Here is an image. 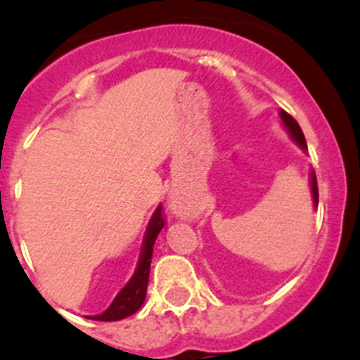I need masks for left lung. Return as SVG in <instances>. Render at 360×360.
I'll use <instances>...</instances> for the list:
<instances>
[{
	"mask_svg": "<svg viewBox=\"0 0 360 360\" xmlns=\"http://www.w3.org/2000/svg\"><path fill=\"white\" fill-rule=\"evenodd\" d=\"M278 115H281V120H282V124H284V127L288 129V133L291 134V139H293L295 142L302 147V149L307 150L305 136H304V133H302V129H300V126H298L297 120H295L290 113L284 112V110H281V112H278ZM311 193H312V202H314V207H318V183H316V176H314V172H311Z\"/></svg>",
	"mask_w": 360,
	"mask_h": 360,
	"instance_id": "8db88e82",
	"label": "left lung"
}]
</instances>
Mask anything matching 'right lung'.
<instances>
[{
  "mask_svg": "<svg viewBox=\"0 0 360 360\" xmlns=\"http://www.w3.org/2000/svg\"><path fill=\"white\" fill-rule=\"evenodd\" d=\"M165 226V220L161 217V206L156 207L153 218H150L149 226H147L146 238H143V247L142 254H140L139 266L136 271L131 277V281L127 282L126 286L120 290V293L117 295L115 300L112 302L108 309L96 316H90V320L97 321H119L124 318L131 316L134 312L142 307L143 300H146L147 293V284H149V271H150V259H153V248L154 241H156L158 234L161 233Z\"/></svg>",
  "mask_w": 360,
  "mask_h": 360,
  "instance_id": "1",
  "label": "right lung"
}]
</instances>
